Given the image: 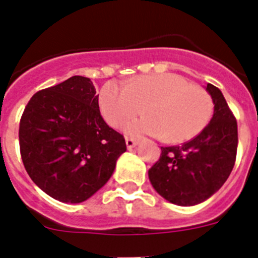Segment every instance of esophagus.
<instances>
[{"mask_svg":"<svg viewBox=\"0 0 258 258\" xmlns=\"http://www.w3.org/2000/svg\"><path fill=\"white\" fill-rule=\"evenodd\" d=\"M125 143H126V147H127V150H132L133 149V147H136L137 146V141L136 140H133V138H125Z\"/></svg>","mask_w":258,"mask_h":258,"instance_id":"obj_1","label":"esophagus"}]
</instances>
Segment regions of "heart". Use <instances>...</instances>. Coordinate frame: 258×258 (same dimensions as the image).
<instances>
[{
  "label": "heart",
  "instance_id": "heart-1",
  "mask_svg": "<svg viewBox=\"0 0 258 258\" xmlns=\"http://www.w3.org/2000/svg\"><path fill=\"white\" fill-rule=\"evenodd\" d=\"M213 99L206 89L191 85L179 75H147L125 86L109 81L99 93V108L111 126H125L131 136L149 134L170 143L190 141L202 133L213 115Z\"/></svg>",
  "mask_w": 258,
  "mask_h": 258
}]
</instances>
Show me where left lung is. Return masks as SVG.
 I'll list each match as a JSON object with an SVG mask.
<instances>
[{
  "mask_svg": "<svg viewBox=\"0 0 258 258\" xmlns=\"http://www.w3.org/2000/svg\"><path fill=\"white\" fill-rule=\"evenodd\" d=\"M214 104L204 131L182 146L161 147L160 159L149 170L152 187L172 204L197 206L217 192L235 164L238 125L218 88L206 86Z\"/></svg>",
  "mask_w": 258,
  "mask_h": 258,
  "instance_id": "obj_1",
  "label": "left lung"
}]
</instances>
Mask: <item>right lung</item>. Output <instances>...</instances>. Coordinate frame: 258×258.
<instances>
[{"label":"right lung","instance_id":"1","mask_svg":"<svg viewBox=\"0 0 258 258\" xmlns=\"http://www.w3.org/2000/svg\"><path fill=\"white\" fill-rule=\"evenodd\" d=\"M92 80L72 76L31 98L19 125L20 155L41 190L61 203H83L107 183L124 137L101 116Z\"/></svg>","mask_w":258,"mask_h":258}]
</instances>
